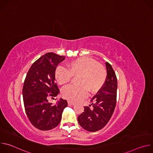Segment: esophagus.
I'll use <instances>...</instances> for the list:
<instances>
[{
	"label": "esophagus",
	"instance_id": "1",
	"mask_svg": "<svg viewBox=\"0 0 153 153\" xmlns=\"http://www.w3.org/2000/svg\"><path fill=\"white\" fill-rule=\"evenodd\" d=\"M68 105H70V106H73V105H75V103H74V102H71V101H68Z\"/></svg>",
	"mask_w": 153,
	"mask_h": 153
}]
</instances>
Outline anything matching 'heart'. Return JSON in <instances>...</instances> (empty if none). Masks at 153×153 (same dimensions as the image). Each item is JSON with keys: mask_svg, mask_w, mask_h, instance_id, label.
<instances>
[{"mask_svg": "<svg viewBox=\"0 0 153 153\" xmlns=\"http://www.w3.org/2000/svg\"><path fill=\"white\" fill-rule=\"evenodd\" d=\"M77 76L79 85H70L62 90L63 97L71 102L86 98L88 90L92 94L99 91L105 82L106 71L103 65L94 59L85 57L70 62L67 68L59 66L55 71V78L59 85L69 83L73 76Z\"/></svg>", "mask_w": 153, "mask_h": 153, "instance_id": "obj_1", "label": "heart"}]
</instances>
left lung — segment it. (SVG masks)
<instances>
[{
	"label": "left lung",
	"instance_id": "obj_1",
	"mask_svg": "<svg viewBox=\"0 0 153 153\" xmlns=\"http://www.w3.org/2000/svg\"><path fill=\"white\" fill-rule=\"evenodd\" d=\"M107 76L102 88L91 99L92 108L84 107L77 117L79 125L85 130L95 132L103 128L111 119L116 105L117 80L115 72L108 62L105 63Z\"/></svg>",
	"mask_w": 153,
	"mask_h": 153
}]
</instances>
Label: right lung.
Here are the masks:
<instances>
[{
	"label": "right lung",
	"instance_id": "1",
	"mask_svg": "<svg viewBox=\"0 0 153 153\" xmlns=\"http://www.w3.org/2000/svg\"><path fill=\"white\" fill-rule=\"evenodd\" d=\"M65 56L48 53L38 59L30 68L23 86V99L27 117L36 128L48 131L60 123L62 114L68 105L60 99L56 105L50 103L59 93L55 82V71Z\"/></svg>",
	"mask_w": 153,
	"mask_h": 153
}]
</instances>
